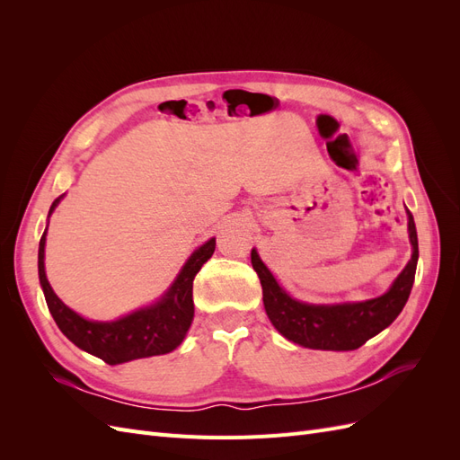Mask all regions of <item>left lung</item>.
<instances>
[{
    "instance_id": "8db88e82",
    "label": "left lung",
    "mask_w": 460,
    "mask_h": 460,
    "mask_svg": "<svg viewBox=\"0 0 460 460\" xmlns=\"http://www.w3.org/2000/svg\"><path fill=\"white\" fill-rule=\"evenodd\" d=\"M407 218L409 240L412 245L411 261L385 294L367 301L330 305L297 301L276 282L267 264L261 261L257 249H252V264L261 280L264 311H267L272 326L286 340L309 347V349L323 351L358 349L376 333L385 330L405 307L414 282L416 262H419V238H416L414 218L409 208Z\"/></svg>"
}]
</instances>
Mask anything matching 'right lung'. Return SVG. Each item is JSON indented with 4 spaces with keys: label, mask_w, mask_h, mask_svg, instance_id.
I'll return each instance as SVG.
<instances>
[{
    "label": "right lung",
    "mask_w": 460,
    "mask_h": 460,
    "mask_svg": "<svg viewBox=\"0 0 460 460\" xmlns=\"http://www.w3.org/2000/svg\"><path fill=\"white\" fill-rule=\"evenodd\" d=\"M63 198L65 193L51 203L48 218ZM46 235L48 226L38 247L40 286L44 289V297L55 324L78 349L105 360L107 365H122L136 358L171 353L184 341L193 320V278L215 253V238L199 245L190 255L171 288L155 303L117 320L100 323V320L80 316L55 296L48 282L44 264Z\"/></svg>",
    "instance_id": "add662e5"
}]
</instances>
